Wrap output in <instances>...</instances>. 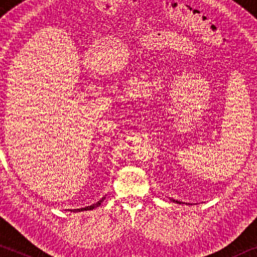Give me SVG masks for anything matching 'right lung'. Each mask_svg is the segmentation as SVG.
<instances>
[{
    "mask_svg": "<svg viewBox=\"0 0 257 257\" xmlns=\"http://www.w3.org/2000/svg\"><path fill=\"white\" fill-rule=\"evenodd\" d=\"M104 199H105V197H103L102 199H101V201H98L96 204H93V205L92 206H90V207H92V208H94V207H97L98 205H101V203L104 201Z\"/></svg>",
    "mask_w": 257,
    "mask_h": 257,
    "instance_id": "1",
    "label": "right lung"
}]
</instances>
